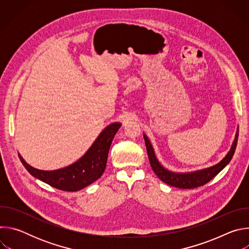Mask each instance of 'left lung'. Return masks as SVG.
Wrapping results in <instances>:
<instances>
[{"mask_svg": "<svg viewBox=\"0 0 249 249\" xmlns=\"http://www.w3.org/2000/svg\"><path fill=\"white\" fill-rule=\"evenodd\" d=\"M237 138H238V127L236 130V134L234 137V140L232 142V145L231 147V150L226 155V157L218 163L212 165L207 168L190 171V172H174L171 170L166 169L163 167L159 160L157 159V156L155 154L154 148L151 144V142L146 134H144L145 143L147 147V153L149 157V160L151 163V166L154 170V172L157 174L159 178L163 181L164 183L182 189H191L196 188L199 186H202L206 183H208L210 180H212L214 177L221 172L231 161L232 159V156L235 152V148L237 145Z\"/></svg>", "mask_w": 249, "mask_h": 249, "instance_id": "1", "label": "left lung"}]
</instances>
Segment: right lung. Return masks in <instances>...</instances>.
<instances>
[{"instance_id":"obj_1","label":"right lung","mask_w":249,"mask_h":249,"mask_svg":"<svg viewBox=\"0 0 249 249\" xmlns=\"http://www.w3.org/2000/svg\"><path fill=\"white\" fill-rule=\"evenodd\" d=\"M120 127V122H114L105 127L82 158L63 168L37 169L29 165L19 154L18 157L26 170L35 178L60 190L79 191L96 181L104 172L110 145Z\"/></svg>"}]
</instances>
